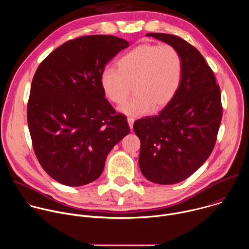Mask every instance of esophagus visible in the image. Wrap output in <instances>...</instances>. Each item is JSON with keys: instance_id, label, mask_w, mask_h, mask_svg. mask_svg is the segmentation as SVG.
<instances>
[{"instance_id": "obj_1", "label": "esophagus", "mask_w": 249, "mask_h": 249, "mask_svg": "<svg viewBox=\"0 0 249 249\" xmlns=\"http://www.w3.org/2000/svg\"><path fill=\"white\" fill-rule=\"evenodd\" d=\"M127 121H128V124H129L130 129H132V128H133V124H134L135 119H134V118H132V117H129V118L127 119Z\"/></svg>"}]
</instances>
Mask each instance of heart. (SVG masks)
Here are the masks:
<instances>
[{
    "label": "heart",
    "instance_id": "obj_1",
    "mask_svg": "<svg viewBox=\"0 0 249 249\" xmlns=\"http://www.w3.org/2000/svg\"><path fill=\"white\" fill-rule=\"evenodd\" d=\"M117 69L106 68L100 75L104 94L128 116L146 115L162 109L176 95L182 80V59L171 45L141 44L123 55Z\"/></svg>",
    "mask_w": 249,
    "mask_h": 249
}]
</instances>
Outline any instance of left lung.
<instances>
[{"label": "left lung", "instance_id": "1", "mask_svg": "<svg viewBox=\"0 0 249 249\" xmlns=\"http://www.w3.org/2000/svg\"><path fill=\"white\" fill-rule=\"evenodd\" d=\"M179 52L182 80L174 98L156 116L134 123L141 141L139 166L158 184L178 183L194 173L215 147L223 107L221 90L201 53L172 34L148 33Z\"/></svg>", "mask_w": 249, "mask_h": 249}]
</instances>
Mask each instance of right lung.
<instances>
[{"label": "right lung", "instance_id": "add662e5", "mask_svg": "<svg viewBox=\"0 0 249 249\" xmlns=\"http://www.w3.org/2000/svg\"><path fill=\"white\" fill-rule=\"evenodd\" d=\"M129 42L89 35L51 52L34 74L27 103L32 146L42 168L68 186L97 179L111 149L129 134L104 96L100 75Z\"/></svg>", "mask_w": 249, "mask_h": 249}]
</instances>
